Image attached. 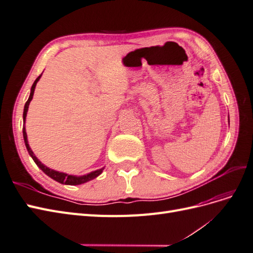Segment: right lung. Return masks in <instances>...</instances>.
<instances>
[{"mask_svg": "<svg viewBox=\"0 0 253 253\" xmlns=\"http://www.w3.org/2000/svg\"><path fill=\"white\" fill-rule=\"evenodd\" d=\"M41 76H42V74H41V75L39 76V77H38V78L36 79V81L34 82L33 86H32V90H30L29 98H28V100H27L26 103H25L24 112H23V121H24V122H25V119H26V114H27V111H28V105H29L30 101H32L33 96H34V91H35L36 84H37L38 81H39V79L41 78ZM23 137H24L25 145H26V149H27V151H28V153H29V155L32 156V158L34 159V162L37 164V166L39 167L40 169H41L45 174L48 175L50 178L55 179L56 181H58V182H60V183H64V185H71V186L81 185V183H84V182H86V181H88V180H91V179L96 178L97 176H99V175H100V174L102 173V171H103V169H104V168H102V169H99V170H97V171H94V172H91V173H89V174H87V175H83V176L68 175V174H65V173H62V172H58V171H55V170H51V169H49V168H47L46 166H44V165L40 162V160L35 156V154H34V152L32 151V149L29 148V144H28V141H27V135H26V131H25V126H23Z\"/></svg>", "mask_w": 253, "mask_h": 253, "instance_id": "obj_1", "label": "right lung"}]
</instances>
